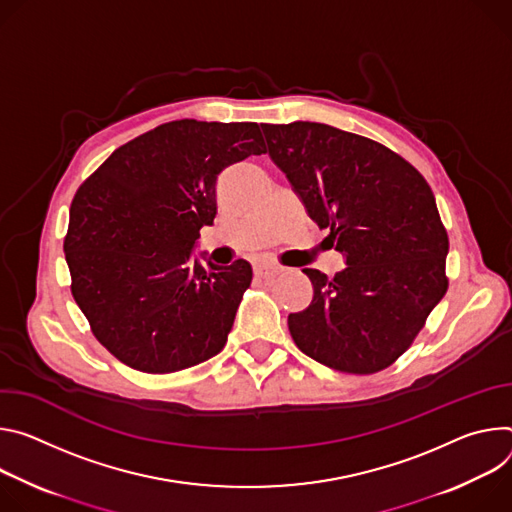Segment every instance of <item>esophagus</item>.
Wrapping results in <instances>:
<instances>
[{
	"label": "esophagus",
	"instance_id": "obj_1",
	"mask_svg": "<svg viewBox=\"0 0 512 512\" xmlns=\"http://www.w3.org/2000/svg\"><path fill=\"white\" fill-rule=\"evenodd\" d=\"M254 272L260 278H274L276 274L282 272V268L272 264V262H258V264H254Z\"/></svg>",
	"mask_w": 512,
	"mask_h": 512
}]
</instances>
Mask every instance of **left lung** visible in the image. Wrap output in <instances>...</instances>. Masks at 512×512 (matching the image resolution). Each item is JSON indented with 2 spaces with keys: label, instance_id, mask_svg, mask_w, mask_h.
Wrapping results in <instances>:
<instances>
[{
  "label": "left lung",
  "instance_id": "1",
  "mask_svg": "<svg viewBox=\"0 0 512 512\" xmlns=\"http://www.w3.org/2000/svg\"><path fill=\"white\" fill-rule=\"evenodd\" d=\"M268 156L346 268H305L311 305L289 315L309 358L374 374L407 352L447 291V232L419 170L386 146L327 124H262Z\"/></svg>",
  "mask_w": 512,
  "mask_h": 512
}]
</instances>
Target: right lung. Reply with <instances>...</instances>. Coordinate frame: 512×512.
<instances>
[{
  "mask_svg": "<svg viewBox=\"0 0 512 512\" xmlns=\"http://www.w3.org/2000/svg\"><path fill=\"white\" fill-rule=\"evenodd\" d=\"M262 152L252 122H168L120 146L79 187L65 238L71 291L95 337L130 368L177 372L223 350L252 266H203L193 250L213 225L221 170Z\"/></svg>",
  "mask_w": 512,
  "mask_h": 512,
  "instance_id": "right-lung-1",
  "label": "right lung"
}]
</instances>
